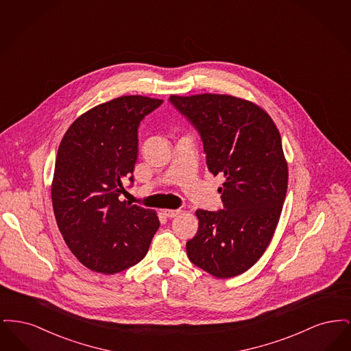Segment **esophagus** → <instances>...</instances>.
<instances>
[{
  "label": "esophagus",
  "instance_id": "esophagus-1",
  "mask_svg": "<svg viewBox=\"0 0 351 351\" xmlns=\"http://www.w3.org/2000/svg\"><path fill=\"white\" fill-rule=\"evenodd\" d=\"M180 213H182L180 209H165V215H166L168 218L176 217V216H179Z\"/></svg>",
  "mask_w": 351,
  "mask_h": 351
}]
</instances>
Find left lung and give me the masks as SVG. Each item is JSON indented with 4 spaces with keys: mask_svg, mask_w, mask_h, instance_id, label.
<instances>
[{
    "mask_svg": "<svg viewBox=\"0 0 351 351\" xmlns=\"http://www.w3.org/2000/svg\"><path fill=\"white\" fill-rule=\"evenodd\" d=\"M171 102L199 130L223 209H199V229L186 242L189 261L218 279L252 267L274 237L288 186L280 133L267 112L230 95H172Z\"/></svg>",
    "mask_w": 351,
    "mask_h": 351,
    "instance_id": "left-lung-1",
    "label": "left lung"
}]
</instances>
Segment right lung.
I'll return each instance as SVG.
<instances>
[{
	"mask_svg": "<svg viewBox=\"0 0 351 351\" xmlns=\"http://www.w3.org/2000/svg\"><path fill=\"white\" fill-rule=\"evenodd\" d=\"M163 100L121 96L86 110L64 134L55 162L51 199L68 249L105 275L139 263L159 229L152 209L118 197L133 182L138 126Z\"/></svg>",
	"mask_w": 351,
	"mask_h": 351,
	"instance_id": "1",
	"label": "right lung"
}]
</instances>
